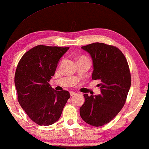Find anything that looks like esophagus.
Returning <instances> with one entry per match:
<instances>
[{"label": "esophagus", "instance_id": "esophagus-1", "mask_svg": "<svg viewBox=\"0 0 149 149\" xmlns=\"http://www.w3.org/2000/svg\"><path fill=\"white\" fill-rule=\"evenodd\" d=\"M70 96H74V95H76V92H70Z\"/></svg>", "mask_w": 149, "mask_h": 149}]
</instances>
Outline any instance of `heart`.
<instances>
[{
	"mask_svg": "<svg viewBox=\"0 0 149 149\" xmlns=\"http://www.w3.org/2000/svg\"><path fill=\"white\" fill-rule=\"evenodd\" d=\"M82 59H87V58H86V57H81ZM81 58H80V59H81Z\"/></svg>",
	"mask_w": 149,
	"mask_h": 149,
	"instance_id": "b5f03b06",
	"label": "heart"
}]
</instances>
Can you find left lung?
I'll return each mask as SVG.
<instances>
[{
  "instance_id": "left-lung-1",
  "label": "left lung",
  "mask_w": 149,
  "mask_h": 149,
  "mask_svg": "<svg viewBox=\"0 0 149 149\" xmlns=\"http://www.w3.org/2000/svg\"><path fill=\"white\" fill-rule=\"evenodd\" d=\"M93 61L92 78L100 84V94H84L80 116L88 124L101 127L114 118L124 106L131 87L129 67L124 54L116 46L92 43L82 46Z\"/></svg>"
}]
</instances>
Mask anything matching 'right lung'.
Instances as JSON below:
<instances>
[{
	"mask_svg": "<svg viewBox=\"0 0 149 149\" xmlns=\"http://www.w3.org/2000/svg\"><path fill=\"white\" fill-rule=\"evenodd\" d=\"M69 47L38 45L24 54L17 65L14 82L20 105L31 120L49 126L60 118L70 94L56 91L49 82L58 61Z\"/></svg>",
	"mask_w": 149,
	"mask_h": 149,
	"instance_id": "obj_1",
	"label": "right lung"
}]
</instances>
